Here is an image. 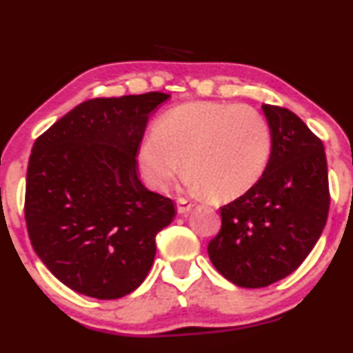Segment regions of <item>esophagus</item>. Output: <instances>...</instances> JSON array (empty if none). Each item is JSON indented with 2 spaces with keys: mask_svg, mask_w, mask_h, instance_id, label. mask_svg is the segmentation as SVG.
<instances>
[{
  "mask_svg": "<svg viewBox=\"0 0 353 353\" xmlns=\"http://www.w3.org/2000/svg\"><path fill=\"white\" fill-rule=\"evenodd\" d=\"M192 203H189L185 199H179V203H177V212H179L181 215H188L190 210H192Z\"/></svg>",
  "mask_w": 353,
  "mask_h": 353,
  "instance_id": "34e87169",
  "label": "esophagus"
}]
</instances>
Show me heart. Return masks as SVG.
I'll return each mask as SVG.
<instances>
[{"label": "heart", "mask_w": 353, "mask_h": 353, "mask_svg": "<svg viewBox=\"0 0 353 353\" xmlns=\"http://www.w3.org/2000/svg\"><path fill=\"white\" fill-rule=\"evenodd\" d=\"M273 136L260 110L225 101H188L165 112L138 151L143 179L165 190L184 169L189 192L233 201L268 168Z\"/></svg>", "instance_id": "heart-1"}]
</instances>
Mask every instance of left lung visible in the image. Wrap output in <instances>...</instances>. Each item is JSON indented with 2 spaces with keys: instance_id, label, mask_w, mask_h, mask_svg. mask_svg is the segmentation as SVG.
Wrapping results in <instances>:
<instances>
[{
  "instance_id": "1",
  "label": "left lung",
  "mask_w": 353,
  "mask_h": 353,
  "mask_svg": "<svg viewBox=\"0 0 353 353\" xmlns=\"http://www.w3.org/2000/svg\"><path fill=\"white\" fill-rule=\"evenodd\" d=\"M273 150L256 185L222 207V228L209 243L212 265L241 288L286 278L319 240L329 214L324 144L291 110L261 105Z\"/></svg>"
}]
</instances>
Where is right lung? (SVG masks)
I'll list each match as a JSON object with an SVG mask.
<instances>
[{"label":"right lung","instance_id":"obj_1","mask_svg":"<svg viewBox=\"0 0 353 353\" xmlns=\"http://www.w3.org/2000/svg\"><path fill=\"white\" fill-rule=\"evenodd\" d=\"M161 92L93 99L36 139L24 215L31 245L59 281L95 299H118L144 281L156 235L174 219L171 199L151 192L136 154Z\"/></svg>","mask_w":353,"mask_h":353}]
</instances>
